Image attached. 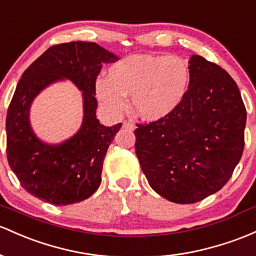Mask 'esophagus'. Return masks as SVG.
<instances>
[{"label": "esophagus", "instance_id": "esophagus-1", "mask_svg": "<svg viewBox=\"0 0 256 256\" xmlns=\"http://www.w3.org/2000/svg\"><path fill=\"white\" fill-rule=\"evenodd\" d=\"M122 128H128V130H134V128H136V126H134V124L132 122H124Z\"/></svg>", "mask_w": 256, "mask_h": 256}]
</instances>
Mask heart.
<instances>
[{
    "label": "heart",
    "instance_id": "1",
    "mask_svg": "<svg viewBox=\"0 0 256 256\" xmlns=\"http://www.w3.org/2000/svg\"><path fill=\"white\" fill-rule=\"evenodd\" d=\"M190 81L187 62L178 56L136 54L114 63L106 78H98L96 96L112 113L126 108L131 97L134 113L156 122L172 113L186 96Z\"/></svg>",
    "mask_w": 256,
    "mask_h": 256
}]
</instances>
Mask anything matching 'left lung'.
Instances as JSON below:
<instances>
[{"instance_id": "left-lung-1", "label": "left lung", "mask_w": 256, "mask_h": 256, "mask_svg": "<svg viewBox=\"0 0 256 256\" xmlns=\"http://www.w3.org/2000/svg\"><path fill=\"white\" fill-rule=\"evenodd\" d=\"M168 116L137 125L136 154L150 187L168 200L192 204L220 190L242 158L246 110L228 72L200 56Z\"/></svg>"}]
</instances>
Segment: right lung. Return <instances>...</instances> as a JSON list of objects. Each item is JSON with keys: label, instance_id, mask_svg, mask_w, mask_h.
<instances>
[{"label": "right lung", "instance_id": "add662e5", "mask_svg": "<svg viewBox=\"0 0 256 256\" xmlns=\"http://www.w3.org/2000/svg\"><path fill=\"white\" fill-rule=\"evenodd\" d=\"M118 60L96 42H68L50 47L23 72L6 119L7 158L30 194L68 206L85 200L100 187L103 160L122 122L110 128L100 122L94 85L103 64ZM64 80L83 92V122L70 139L50 145L33 132L30 108L44 88Z\"/></svg>", "mask_w": 256, "mask_h": 256}]
</instances>
